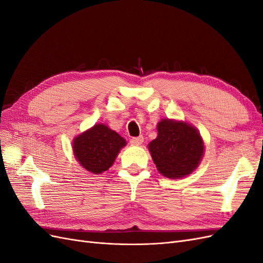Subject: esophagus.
I'll list each match as a JSON object with an SVG mask.
<instances>
[{"label":"esophagus","mask_w":263,"mask_h":263,"mask_svg":"<svg viewBox=\"0 0 263 263\" xmlns=\"http://www.w3.org/2000/svg\"><path fill=\"white\" fill-rule=\"evenodd\" d=\"M142 142H144V137H142V136L134 137V138L130 139V144L135 145V146H139V145L142 144Z\"/></svg>","instance_id":"obj_1"}]
</instances>
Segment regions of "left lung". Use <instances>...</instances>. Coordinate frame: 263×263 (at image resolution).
Returning <instances> with one entry per match:
<instances>
[{"label": "left lung", "instance_id": "obj_1", "mask_svg": "<svg viewBox=\"0 0 263 263\" xmlns=\"http://www.w3.org/2000/svg\"><path fill=\"white\" fill-rule=\"evenodd\" d=\"M157 130L158 136L149 142L148 149L161 176L181 179L197 169L205 148L196 127L168 118L158 123Z\"/></svg>", "mask_w": 263, "mask_h": 263}]
</instances>
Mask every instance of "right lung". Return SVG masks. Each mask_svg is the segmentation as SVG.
I'll return each mask as SVG.
<instances>
[{
	"label": "right lung",
	"instance_id": "obj_1",
	"mask_svg": "<svg viewBox=\"0 0 263 263\" xmlns=\"http://www.w3.org/2000/svg\"><path fill=\"white\" fill-rule=\"evenodd\" d=\"M126 140L105 124H95L73 138L76 160L93 174H101L113 165Z\"/></svg>",
	"mask_w": 263,
	"mask_h": 263
}]
</instances>
